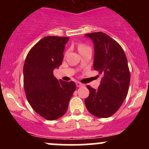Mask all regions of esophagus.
<instances>
[{
    "label": "esophagus",
    "mask_w": 149,
    "mask_h": 149,
    "mask_svg": "<svg viewBox=\"0 0 149 149\" xmlns=\"http://www.w3.org/2000/svg\"><path fill=\"white\" fill-rule=\"evenodd\" d=\"M76 86H77V87H81V86H84L83 84H81V82H79V81L76 82Z\"/></svg>",
    "instance_id": "1"
}]
</instances>
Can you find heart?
Segmentation results:
<instances>
[{"instance_id":"b5f03b06","label":"heart","mask_w":149,"mask_h":149,"mask_svg":"<svg viewBox=\"0 0 149 149\" xmlns=\"http://www.w3.org/2000/svg\"><path fill=\"white\" fill-rule=\"evenodd\" d=\"M88 48H90V47L84 44H80V45H79V46H78V49H79V52H81V51H83L86 49H88Z\"/></svg>"}]
</instances>
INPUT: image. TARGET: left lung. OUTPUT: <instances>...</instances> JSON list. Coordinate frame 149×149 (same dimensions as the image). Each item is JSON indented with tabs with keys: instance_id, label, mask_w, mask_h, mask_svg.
I'll return each instance as SVG.
<instances>
[{
	"instance_id": "left-lung-1",
	"label": "left lung",
	"mask_w": 149,
	"mask_h": 149,
	"mask_svg": "<svg viewBox=\"0 0 149 149\" xmlns=\"http://www.w3.org/2000/svg\"><path fill=\"white\" fill-rule=\"evenodd\" d=\"M94 44V69L102 75L98 89L87 85L89 95L85 105L91 115L109 118L115 113L127 97L130 80L127 58L115 40L103 32L86 34Z\"/></svg>"
}]
</instances>
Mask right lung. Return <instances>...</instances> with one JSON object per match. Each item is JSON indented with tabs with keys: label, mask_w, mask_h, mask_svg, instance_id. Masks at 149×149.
<instances>
[{
	"label": "right lung",
	"mask_w": 149,
	"mask_h": 149,
	"mask_svg": "<svg viewBox=\"0 0 149 149\" xmlns=\"http://www.w3.org/2000/svg\"><path fill=\"white\" fill-rule=\"evenodd\" d=\"M69 37L48 36L31 47L24 65V88L29 103L37 114L47 120L65 115L76 88L73 81H58L53 70L63 59Z\"/></svg>",
	"instance_id": "right-lung-1"
}]
</instances>
